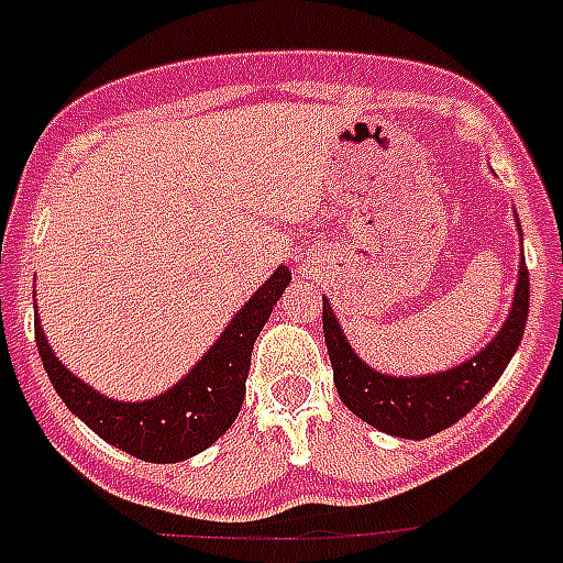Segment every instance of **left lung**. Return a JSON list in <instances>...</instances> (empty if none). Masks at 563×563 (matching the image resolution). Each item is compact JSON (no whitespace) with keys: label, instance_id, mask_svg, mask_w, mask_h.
Instances as JSON below:
<instances>
[{"label":"left lung","instance_id":"8db88e82","mask_svg":"<svg viewBox=\"0 0 563 563\" xmlns=\"http://www.w3.org/2000/svg\"><path fill=\"white\" fill-rule=\"evenodd\" d=\"M324 342L333 365L335 391L347 409L379 432L397 438H429L462 420L494 388L523 339L529 318V268L520 260L515 303L506 324L482 353L464 365L429 376H388L368 368L353 353L335 321L333 307L324 300Z\"/></svg>","mask_w":563,"mask_h":563}]
</instances>
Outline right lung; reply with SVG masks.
I'll list each match as a JSON object with an SVG mask.
<instances>
[{
    "label": "right lung",
    "mask_w": 563,
    "mask_h": 563,
    "mask_svg": "<svg viewBox=\"0 0 563 563\" xmlns=\"http://www.w3.org/2000/svg\"><path fill=\"white\" fill-rule=\"evenodd\" d=\"M289 280L291 272L280 265L254 291V298L239 309L236 318L219 335V342L207 351V356L178 385H172L169 391L152 400L122 402L92 391L90 385L81 383L57 362L46 342V333L40 330V321H34L40 360L55 391L66 402V409L78 415L108 444L143 462H184L207 450L212 441H219L236 420L245 400V379L251 371V351H254L256 335Z\"/></svg>",
    "instance_id": "add662e5"
}]
</instances>
